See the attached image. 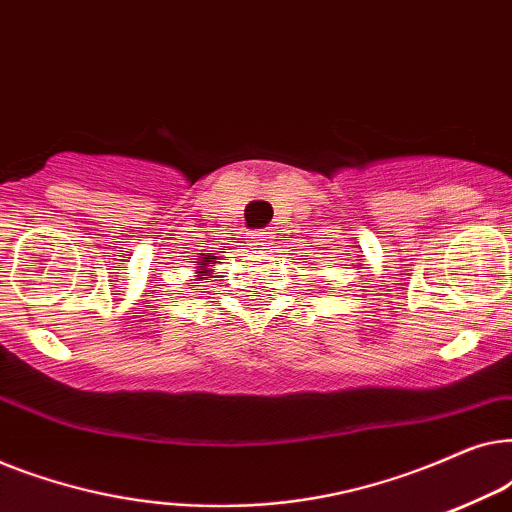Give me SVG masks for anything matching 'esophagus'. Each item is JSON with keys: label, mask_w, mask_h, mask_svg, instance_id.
Returning a JSON list of instances; mask_svg holds the SVG:
<instances>
[{"label": "esophagus", "mask_w": 512, "mask_h": 512, "mask_svg": "<svg viewBox=\"0 0 512 512\" xmlns=\"http://www.w3.org/2000/svg\"><path fill=\"white\" fill-rule=\"evenodd\" d=\"M270 240H272V235L270 233H251V247H256V249H265V247H270Z\"/></svg>", "instance_id": "34e87169"}]
</instances>
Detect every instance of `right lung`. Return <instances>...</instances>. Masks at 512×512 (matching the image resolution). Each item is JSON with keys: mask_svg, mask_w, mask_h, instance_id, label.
I'll return each instance as SVG.
<instances>
[{"mask_svg": "<svg viewBox=\"0 0 512 512\" xmlns=\"http://www.w3.org/2000/svg\"><path fill=\"white\" fill-rule=\"evenodd\" d=\"M221 256H209V254H200L198 261H195V282L193 284H200L202 279L207 275H212V270H209V265L219 263Z\"/></svg>", "mask_w": 512, "mask_h": 512, "instance_id": "obj_1", "label": "right lung"}]
</instances>
